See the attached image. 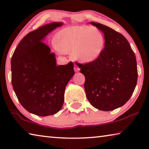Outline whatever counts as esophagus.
Masks as SVG:
<instances>
[{"label": "esophagus", "mask_w": 149, "mask_h": 149, "mask_svg": "<svg viewBox=\"0 0 149 149\" xmlns=\"http://www.w3.org/2000/svg\"><path fill=\"white\" fill-rule=\"evenodd\" d=\"M79 70H80V69H79V67H78V66H77V65H74V70H75V72H79Z\"/></svg>", "instance_id": "obj_1"}]
</instances>
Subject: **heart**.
<instances>
[{
	"instance_id": "b5f03b06",
	"label": "heart",
	"mask_w": 149,
	"mask_h": 149,
	"mask_svg": "<svg viewBox=\"0 0 149 149\" xmlns=\"http://www.w3.org/2000/svg\"><path fill=\"white\" fill-rule=\"evenodd\" d=\"M55 42L56 48L61 52H72L75 60L90 63L102 54L105 39L103 32L97 28L75 26L59 32Z\"/></svg>"
}]
</instances>
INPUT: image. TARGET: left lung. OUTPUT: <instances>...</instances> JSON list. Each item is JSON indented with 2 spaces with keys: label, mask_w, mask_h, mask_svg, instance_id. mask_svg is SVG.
I'll return each mask as SVG.
<instances>
[{
  "label": "left lung",
  "mask_w": 149,
  "mask_h": 149,
  "mask_svg": "<svg viewBox=\"0 0 149 149\" xmlns=\"http://www.w3.org/2000/svg\"><path fill=\"white\" fill-rule=\"evenodd\" d=\"M90 23L104 34V49L93 62L75 63L86 77L84 88L89 103L108 111L125 104L133 94L138 77L136 57L121 33L100 23Z\"/></svg>",
  "instance_id": "left-lung-1"
}]
</instances>
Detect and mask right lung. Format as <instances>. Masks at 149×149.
I'll return each instance as SVG.
<instances>
[{
	"instance_id": "1",
	"label": "right lung",
	"mask_w": 149,
	"mask_h": 149,
	"mask_svg": "<svg viewBox=\"0 0 149 149\" xmlns=\"http://www.w3.org/2000/svg\"><path fill=\"white\" fill-rule=\"evenodd\" d=\"M62 22L48 24L30 32L16 47L11 59V81L18 101L38 116L56 114L64 102L65 88L74 76L73 62L57 65L55 54L42 42Z\"/></svg>"
}]
</instances>
